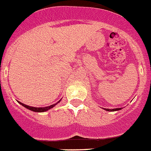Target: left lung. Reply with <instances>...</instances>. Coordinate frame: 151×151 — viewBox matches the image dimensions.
<instances>
[{"label":"left lung","instance_id":"1","mask_svg":"<svg viewBox=\"0 0 151 151\" xmlns=\"http://www.w3.org/2000/svg\"><path fill=\"white\" fill-rule=\"evenodd\" d=\"M121 108H114V109H108V108H104V110L107 111H119V110H121Z\"/></svg>","mask_w":151,"mask_h":151}]
</instances>
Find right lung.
Segmentation results:
<instances>
[{"mask_svg":"<svg viewBox=\"0 0 151 151\" xmlns=\"http://www.w3.org/2000/svg\"><path fill=\"white\" fill-rule=\"evenodd\" d=\"M62 100V99H61ZM61 100H59V101L57 103H55V104H52V105H50V106H47V107H44V108H35V107H32V106H29V105H27V104H23V103L20 102V101H18L19 103L21 105H22L23 107H25V108H26L27 109L30 110V111H34V112H45V111H47L48 110L51 109V108H52L53 107H55V105H56L58 103H59L61 101Z\"/></svg>","mask_w":151,"mask_h":151,"instance_id":"add662e5","label":"right lung"}]
</instances>
